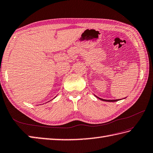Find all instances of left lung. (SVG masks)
Segmentation results:
<instances>
[{"label": "left lung", "instance_id": "left-lung-1", "mask_svg": "<svg viewBox=\"0 0 153 153\" xmlns=\"http://www.w3.org/2000/svg\"><path fill=\"white\" fill-rule=\"evenodd\" d=\"M95 97H97L98 99H100V100H101V101H108V102H114V101H119V100H103V99H101L100 97H98L97 96H96V95H94Z\"/></svg>", "mask_w": 153, "mask_h": 153}]
</instances>
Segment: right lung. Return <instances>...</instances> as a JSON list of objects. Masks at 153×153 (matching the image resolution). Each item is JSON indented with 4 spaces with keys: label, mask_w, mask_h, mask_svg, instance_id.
Wrapping results in <instances>:
<instances>
[{
    "label": "right lung",
    "mask_w": 153,
    "mask_h": 153,
    "mask_svg": "<svg viewBox=\"0 0 153 153\" xmlns=\"http://www.w3.org/2000/svg\"><path fill=\"white\" fill-rule=\"evenodd\" d=\"M55 97H54V98H55ZM54 98H53V99H54Z\"/></svg>",
    "instance_id": "1"
}]
</instances>
